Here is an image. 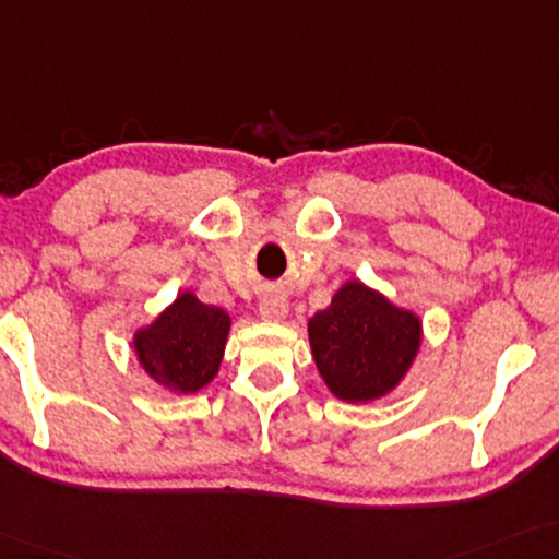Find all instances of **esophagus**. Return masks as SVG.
<instances>
[{
    "label": "esophagus",
    "instance_id": "34e87169",
    "mask_svg": "<svg viewBox=\"0 0 559 559\" xmlns=\"http://www.w3.org/2000/svg\"><path fill=\"white\" fill-rule=\"evenodd\" d=\"M258 311L263 321H283L288 317V301L283 296H265Z\"/></svg>",
    "mask_w": 559,
    "mask_h": 559
}]
</instances>
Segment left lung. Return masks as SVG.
I'll list each match as a JSON object with an SVG mask.
<instances>
[{
	"instance_id": "8db88e82",
	"label": "left lung",
	"mask_w": 559,
	"mask_h": 559,
	"mask_svg": "<svg viewBox=\"0 0 559 559\" xmlns=\"http://www.w3.org/2000/svg\"><path fill=\"white\" fill-rule=\"evenodd\" d=\"M321 380L344 403H374L411 372L423 347V321L382 290L352 278L306 324Z\"/></svg>"
}]
</instances>
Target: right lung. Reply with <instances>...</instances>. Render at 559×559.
I'll return each instance as SVG.
<instances>
[{
  "mask_svg": "<svg viewBox=\"0 0 559 559\" xmlns=\"http://www.w3.org/2000/svg\"><path fill=\"white\" fill-rule=\"evenodd\" d=\"M230 326V313L187 288L133 332L131 347L148 380L175 395H194L219 372Z\"/></svg>",
  "mask_w": 559,
  "mask_h": 559,
  "instance_id": "obj_1",
  "label": "right lung"
}]
</instances>
